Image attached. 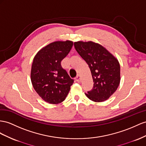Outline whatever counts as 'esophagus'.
<instances>
[{"mask_svg": "<svg viewBox=\"0 0 146 146\" xmlns=\"http://www.w3.org/2000/svg\"><path fill=\"white\" fill-rule=\"evenodd\" d=\"M75 80L78 82H80L81 81V76L80 75V74H78V75L76 77V78H75Z\"/></svg>", "mask_w": 146, "mask_h": 146, "instance_id": "34e87169", "label": "esophagus"}]
</instances>
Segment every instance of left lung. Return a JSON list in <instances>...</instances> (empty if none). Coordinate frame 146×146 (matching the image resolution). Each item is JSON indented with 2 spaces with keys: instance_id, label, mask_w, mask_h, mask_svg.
Listing matches in <instances>:
<instances>
[{
  "instance_id": "8db88e82",
  "label": "left lung",
  "mask_w": 146,
  "mask_h": 146,
  "mask_svg": "<svg viewBox=\"0 0 146 146\" xmlns=\"http://www.w3.org/2000/svg\"><path fill=\"white\" fill-rule=\"evenodd\" d=\"M74 46L89 65L94 82L92 89L85 94L94 102L105 101L116 91L120 82L118 60L101 45L92 41H78Z\"/></svg>"
}]
</instances>
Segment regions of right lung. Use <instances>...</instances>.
<instances>
[{
  "instance_id": "add662e5",
  "label": "right lung",
  "mask_w": 146,
  "mask_h": 146,
  "mask_svg": "<svg viewBox=\"0 0 146 146\" xmlns=\"http://www.w3.org/2000/svg\"><path fill=\"white\" fill-rule=\"evenodd\" d=\"M73 42L55 41L40 49L33 59L31 80L36 92L44 101L62 102L74 82L62 68L61 62L68 54Z\"/></svg>"
}]
</instances>
